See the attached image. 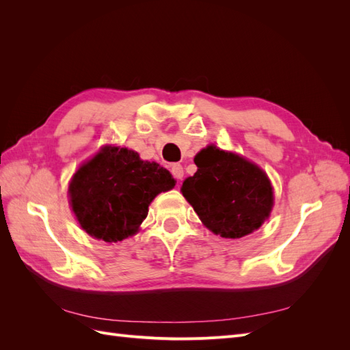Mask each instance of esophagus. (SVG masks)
<instances>
[{"label":"esophagus","mask_w":350,"mask_h":350,"mask_svg":"<svg viewBox=\"0 0 350 350\" xmlns=\"http://www.w3.org/2000/svg\"><path fill=\"white\" fill-rule=\"evenodd\" d=\"M171 172H172V175H174L175 179H183V176H184V167H183V165L174 163V165L171 166Z\"/></svg>","instance_id":"obj_1"}]
</instances>
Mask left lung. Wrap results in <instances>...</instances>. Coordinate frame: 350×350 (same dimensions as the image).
I'll list each match as a JSON object with an SVG mask.
<instances>
[{"label": "left lung", "mask_w": 350, "mask_h": 350, "mask_svg": "<svg viewBox=\"0 0 350 350\" xmlns=\"http://www.w3.org/2000/svg\"><path fill=\"white\" fill-rule=\"evenodd\" d=\"M197 172L183 196L206 228L221 238H242L261 226L273 206L267 175L245 159L207 146L194 157Z\"/></svg>", "instance_id": "8db88e82"}]
</instances>
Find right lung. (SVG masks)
I'll return each mask as SVG.
<instances>
[{"instance_id": "right-lung-1", "label": "right lung", "mask_w": 350, "mask_h": 350, "mask_svg": "<svg viewBox=\"0 0 350 350\" xmlns=\"http://www.w3.org/2000/svg\"><path fill=\"white\" fill-rule=\"evenodd\" d=\"M174 185L165 167L124 147H105L72 176L70 200L89 235L118 242L137 232L152 200Z\"/></svg>"}]
</instances>
